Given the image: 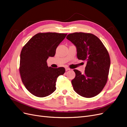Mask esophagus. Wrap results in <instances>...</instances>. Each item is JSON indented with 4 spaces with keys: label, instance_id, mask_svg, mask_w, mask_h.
Returning a JSON list of instances; mask_svg holds the SVG:
<instances>
[{
    "label": "esophagus",
    "instance_id": "34e87169",
    "mask_svg": "<svg viewBox=\"0 0 127 127\" xmlns=\"http://www.w3.org/2000/svg\"><path fill=\"white\" fill-rule=\"evenodd\" d=\"M70 68H68V67H66V68H65V70H66V71H68V70H70Z\"/></svg>",
    "mask_w": 127,
    "mask_h": 127
}]
</instances>
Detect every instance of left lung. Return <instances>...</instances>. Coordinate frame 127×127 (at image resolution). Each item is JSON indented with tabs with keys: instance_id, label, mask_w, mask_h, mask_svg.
<instances>
[{
	"instance_id": "1",
	"label": "left lung",
	"mask_w": 127,
	"mask_h": 127,
	"mask_svg": "<svg viewBox=\"0 0 127 127\" xmlns=\"http://www.w3.org/2000/svg\"><path fill=\"white\" fill-rule=\"evenodd\" d=\"M66 38L76 46L78 59L87 62L83 74L74 69L75 77L72 80L73 89L85 97L97 95L108 79L110 58L108 50L100 39L91 33L74 32L68 34Z\"/></svg>"
}]
</instances>
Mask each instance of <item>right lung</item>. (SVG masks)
<instances>
[{"label": "right lung", "mask_w": 127, "mask_h": 127, "mask_svg": "<svg viewBox=\"0 0 127 127\" xmlns=\"http://www.w3.org/2000/svg\"><path fill=\"white\" fill-rule=\"evenodd\" d=\"M67 34L39 32L28 40L20 56L19 73L24 85L32 95L43 97L56 90L58 76L63 75V67H48L47 60L54 56L56 49Z\"/></svg>", "instance_id": "1"}]
</instances>
